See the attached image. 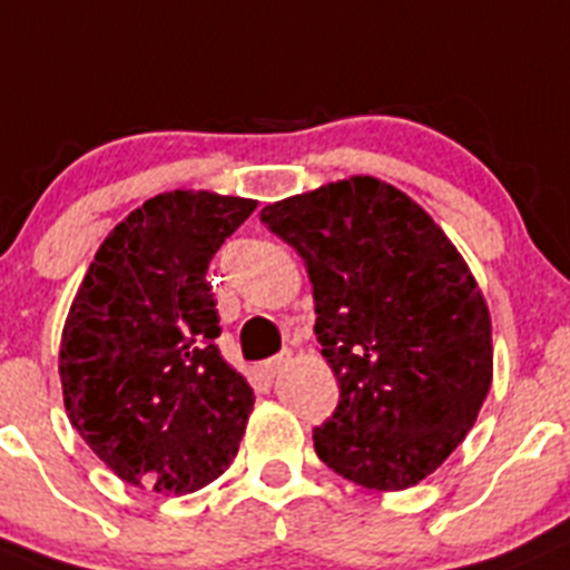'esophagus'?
Instances as JSON below:
<instances>
[{
    "instance_id": "1",
    "label": "esophagus",
    "mask_w": 570,
    "mask_h": 570,
    "mask_svg": "<svg viewBox=\"0 0 570 570\" xmlns=\"http://www.w3.org/2000/svg\"><path fill=\"white\" fill-rule=\"evenodd\" d=\"M289 363H292V352H281V355L269 357V361L262 363V374H265L267 380H273V376H278Z\"/></svg>"
}]
</instances>
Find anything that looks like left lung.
Masks as SVG:
<instances>
[{"label":"left lung","mask_w":570,"mask_h":570,"mask_svg":"<svg viewBox=\"0 0 570 570\" xmlns=\"http://www.w3.org/2000/svg\"><path fill=\"white\" fill-rule=\"evenodd\" d=\"M262 224L303 256L341 387L316 456L365 489L415 487L491 387V320L470 267L426 209L374 177L275 202Z\"/></svg>","instance_id":"8db88e82"}]
</instances>
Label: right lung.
I'll use <instances>...</instances> for the list:
<instances>
[{
	"instance_id": "obj_1",
	"label": "right lung",
	"mask_w": 570,
	"mask_h": 570,
	"mask_svg": "<svg viewBox=\"0 0 570 570\" xmlns=\"http://www.w3.org/2000/svg\"><path fill=\"white\" fill-rule=\"evenodd\" d=\"M254 199L171 190L104 239L59 346L65 410L125 483L190 494L237 456L254 391L220 357L207 267Z\"/></svg>"
}]
</instances>
